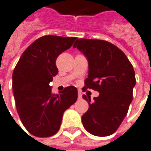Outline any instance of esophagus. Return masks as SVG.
Masks as SVG:
<instances>
[{"label": "esophagus", "instance_id": "esophagus-1", "mask_svg": "<svg viewBox=\"0 0 151 151\" xmlns=\"http://www.w3.org/2000/svg\"><path fill=\"white\" fill-rule=\"evenodd\" d=\"M81 97H82L81 93V92H78V99H81Z\"/></svg>", "mask_w": 151, "mask_h": 151}]
</instances>
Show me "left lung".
<instances>
[{"instance_id":"left-lung-1","label":"left lung","mask_w":151,"mask_h":151,"mask_svg":"<svg viewBox=\"0 0 151 151\" xmlns=\"http://www.w3.org/2000/svg\"><path fill=\"white\" fill-rule=\"evenodd\" d=\"M82 52L88 63L83 88H93L99 96L88 101V111L81 116L85 129L96 136L113 134L127 116L132 101L135 73L123 51L104 40L78 39L73 46Z\"/></svg>"}]
</instances>
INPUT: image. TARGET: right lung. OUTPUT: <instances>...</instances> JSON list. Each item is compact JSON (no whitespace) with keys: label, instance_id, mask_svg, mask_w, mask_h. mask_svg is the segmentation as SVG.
I'll use <instances>...</instances> for the list:
<instances>
[{"label":"right lung","instance_id":"obj_1","mask_svg":"<svg viewBox=\"0 0 151 151\" xmlns=\"http://www.w3.org/2000/svg\"><path fill=\"white\" fill-rule=\"evenodd\" d=\"M76 37L45 35L24 50L12 73V89L17 110L27 132L49 137L60 128L64 111L75 103L78 89L68 86L52 93L50 82L58 74L55 61L68 50Z\"/></svg>","mask_w":151,"mask_h":151}]
</instances>
